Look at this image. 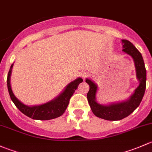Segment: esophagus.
Segmentation results:
<instances>
[{"mask_svg":"<svg viewBox=\"0 0 152 152\" xmlns=\"http://www.w3.org/2000/svg\"><path fill=\"white\" fill-rule=\"evenodd\" d=\"M81 75H82L83 78H86V77H88V73L86 71H82L81 72Z\"/></svg>","mask_w":152,"mask_h":152,"instance_id":"obj_1","label":"esophagus"}]
</instances>
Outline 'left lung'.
<instances>
[{
    "label": "left lung",
    "mask_w": 152,
    "mask_h": 152,
    "mask_svg": "<svg viewBox=\"0 0 152 152\" xmlns=\"http://www.w3.org/2000/svg\"><path fill=\"white\" fill-rule=\"evenodd\" d=\"M121 42L123 45L122 50L133 58L136 76L140 82L129 99L108 105L100 104L96 101L97 86L91 80L86 79V80L90 87L87 94V99L92 112L96 116L108 121H118L130 115L141 102L146 86V70L142 55L129 41L123 39Z\"/></svg>",
    "instance_id": "obj_1"
}]
</instances>
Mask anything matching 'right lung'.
<instances>
[{
    "mask_svg": "<svg viewBox=\"0 0 152 152\" xmlns=\"http://www.w3.org/2000/svg\"><path fill=\"white\" fill-rule=\"evenodd\" d=\"M12 67H13V64L11 66L7 76V87L11 99L23 114L33 119L50 120L58 118L63 115L68 106L70 98L77 88L78 85L83 82L82 78L78 77L77 79L69 83L64 91L54 99L40 105L28 106L18 99V98L12 92L10 84V77L12 74Z\"/></svg>",
    "mask_w": 152,
    "mask_h": 152,
    "instance_id": "add662e5",
    "label": "right lung"
}]
</instances>
